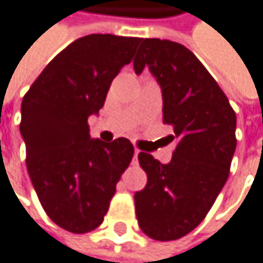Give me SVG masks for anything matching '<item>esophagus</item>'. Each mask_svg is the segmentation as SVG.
Wrapping results in <instances>:
<instances>
[{
	"label": "esophagus",
	"instance_id": "obj_1",
	"mask_svg": "<svg viewBox=\"0 0 263 263\" xmlns=\"http://www.w3.org/2000/svg\"><path fill=\"white\" fill-rule=\"evenodd\" d=\"M139 153H140V149H139V148H136V149H134V159H137Z\"/></svg>",
	"mask_w": 263,
	"mask_h": 263
}]
</instances>
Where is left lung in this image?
Returning <instances> with one entry per match:
<instances>
[{"mask_svg": "<svg viewBox=\"0 0 263 263\" xmlns=\"http://www.w3.org/2000/svg\"><path fill=\"white\" fill-rule=\"evenodd\" d=\"M148 67L161 85L162 121L174 129L177 148L168 164L139 153L146 186L136 193L140 229L158 241L194 230L224 187L237 139V115L205 66L178 42L143 39L136 74Z\"/></svg>", "mask_w": 263, "mask_h": 263, "instance_id": "1", "label": "left lung"}]
</instances>
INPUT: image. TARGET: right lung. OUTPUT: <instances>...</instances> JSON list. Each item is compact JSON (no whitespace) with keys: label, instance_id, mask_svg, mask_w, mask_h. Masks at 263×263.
Here are the masks:
<instances>
[{"label":"right lung","instance_id":"add662e5","mask_svg":"<svg viewBox=\"0 0 263 263\" xmlns=\"http://www.w3.org/2000/svg\"><path fill=\"white\" fill-rule=\"evenodd\" d=\"M139 37L88 34L50 61L22 101L26 168L47 216L72 234L104 221L134 146L89 137L112 80L133 60Z\"/></svg>","mask_w":263,"mask_h":263}]
</instances>
